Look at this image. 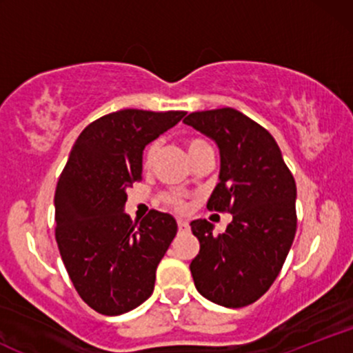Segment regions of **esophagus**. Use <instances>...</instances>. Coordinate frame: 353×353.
I'll return each mask as SVG.
<instances>
[{
	"instance_id": "esophagus-1",
	"label": "esophagus",
	"mask_w": 353,
	"mask_h": 353,
	"mask_svg": "<svg viewBox=\"0 0 353 353\" xmlns=\"http://www.w3.org/2000/svg\"><path fill=\"white\" fill-rule=\"evenodd\" d=\"M177 229H179V232H188L189 224L185 221H182V219H179V221H177Z\"/></svg>"
}]
</instances>
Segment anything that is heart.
Listing matches in <instances>:
<instances>
[{"instance_id":"obj_1","label":"heart","mask_w":353,"mask_h":353,"mask_svg":"<svg viewBox=\"0 0 353 353\" xmlns=\"http://www.w3.org/2000/svg\"><path fill=\"white\" fill-rule=\"evenodd\" d=\"M185 148H188L189 156H192V154L199 151V149L210 148V145L205 143L204 139H201V137H189V139H185ZM157 149H159V143H157V141H152V143L148 144V148H145L144 156H143V165L145 169L151 168L154 157H156V154H157ZM161 202H163L165 208L177 210V212H182V210L188 209V201H185V196L181 192H176V190L164 192L163 196H161Z\"/></svg>"}]
</instances>
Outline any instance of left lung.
I'll use <instances>...</instances> for the list:
<instances>
[{"instance_id":"obj_1","label":"left lung","mask_w":353,"mask_h":353,"mask_svg":"<svg viewBox=\"0 0 353 353\" xmlns=\"http://www.w3.org/2000/svg\"><path fill=\"white\" fill-rule=\"evenodd\" d=\"M184 123L217 143L221 181L208 209L232 214L217 236L205 219L190 222L201 244L190 262L194 285L219 305H250L270 289L294 242V176L272 134L237 109L190 112Z\"/></svg>"}]
</instances>
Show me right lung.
<instances>
[{
	"label": "right lung",
	"instance_id": "right-lung-1",
	"mask_svg": "<svg viewBox=\"0 0 353 353\" xmlns=\"http://www.w3.org/2000/svg\"><path fill=\"white\" fill-rule=\"evenodd\" d=\"M184 116L123 109L99 117L81 132L61 172L56 242L76 292L99 314H125L151 297L177 224L157 210L132 222L124 204L143 179L145 145Z\"/></svg>",
	"mask_w": 353,
	"mask_h": 353
}]
</instances>
